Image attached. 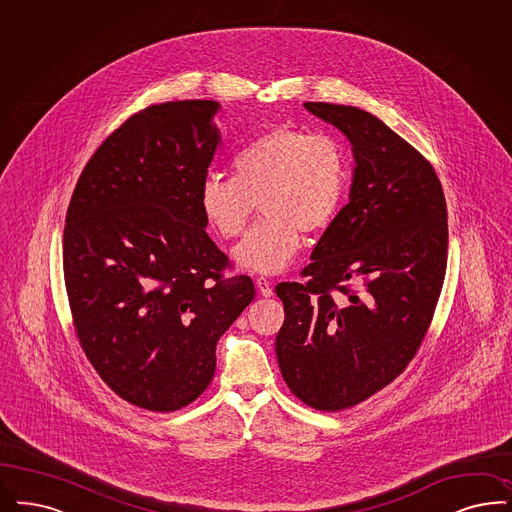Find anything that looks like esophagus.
Here are the masks:
<instances>
[{"label":"esophagus","instance_id":"34e87169","mask_svg":"<svg viewBox=\"0 0 512 512\" xmlns=\"http://www.w3.org/2000/svg\"><path fill=\"white\" fill-rule=\"evenodd\" d=\"M256 286H258L260 294L265 296V298L273 296V284H271V281H267L265 277H258V279H256Z\"/></svg>","mask_w":512,"mask_h":512}]
</instances>
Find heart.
<instances>
[{"label":"heart","mask_w":512,"mask_h":512,"mask_svg":"<svg viewBox=\"0 0 512 512\" xmlns=\"http://www.w3.org/2000/svg\"><path fill=\"white\" fill-rule=\"evenodd\" d=\"M235 176L209 174L199 205L222 237H239L256 210L265 216L233 250L237 265L279 273L302 247L303 233H319L336 218L347 190V159L330 134L277 127L260 134L233 159Z\"/></svg>","instance_id":"heart-1"}]
</instances>
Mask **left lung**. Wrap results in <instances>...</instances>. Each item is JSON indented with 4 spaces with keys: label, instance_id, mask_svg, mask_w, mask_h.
Returning <instances> with one entry per match:
<instances>
[{
    "label": "left lung",
    "instance_id": "8db88e82",
    "mask_svg": "<svg viewBox=\"0 0 512 512\" xmlns=\"http://www.w3.org/2000/svg\"><path fill=\"white\" fill-rule=\"evenodd\" d=\"M351 144L349 203L313 248L305 283H279L275 351L286 385L322 412L355 406L414 359L446 273L448 212L431 163L376 115L305 102ZM364 278L362 295L340 283ZM340 289L347 301L334 303Z\"/></svg>",
    "mask_w": 512,
    "mask_h": 512
}]
</instances>
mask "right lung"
I'll use <instances>...</instances> for the list:
<instances>
[{
  "label": "right lung",
  "mask_w": 512,
  "mask_h": 512,
  "mask_svg": "<svg viewBox=\"0 0 512 512\" xmlns=\"http://www.w3.org/2000/svg\"><path fill=\"white\" fill-rule=\"evenodd\" d=\"M214 100L129 117L89 159L64 228V281L77 338L98 376L152 412L193 402L216 343L254 300L247 275L207 235L199 188L222 140Z\"/></svg>",
  "instance_id": "add662e5"
}]
</instances>
